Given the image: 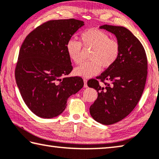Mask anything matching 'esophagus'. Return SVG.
<instances>
[{"label": "esophagus", "mask_w": 159, "mask_h": 159, "mask_svg": "<svg viewBox=\"0 0 159 159\" xmlns=\"http://www.w3.org/2000/svg\"><path fill=\"white\" fill-rule=\"evenodd\" d=\"M84 87L85 88H88V84H87V80L84 79Z\"/></svg>", "instance_id": "esophagus-1"}]
</instances>
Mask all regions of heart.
I'll use <instances>...</instances> for the list:
<instances>
[{
    "mask_svg": "<svg viewBox=\"0 0 159 159\" xmlns=\"http://www.w3.org/2000/svg\"><path fill=\"white\" fill-rule=\"evenodd\" d=\"M83 44L92 48L89 59L91 61L84 62L74 70L77 75L84 78H91L97 75L101 66L108 68L116 61L120 54V44L115 39H110L109 35L98 29H89L83 32L80 36ZM66 51L70 59L75 64L82 61L81 43L76 39L68 40Z\"/></svg>",
    "mask_w": 159,
    "mask_h": 159,
    "instance_id": "1",
    "label": "heart"
}]
</instances>
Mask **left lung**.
Wrapping results in <instances>:
<instances>
[{
  "label": "left lung",
  "instance_id": "obj_1",
  "mask_svg": "<svg viewBox=\"0 0 159 159\" xmlns=\"http://www.w3.org/2000/svg\"><path fill=\"white\" fill-rule=\"evenodd\" d=\"M100 29L111 32L120 44V54L111 66L88 81L98 96L90 107L91 117L102 125L115 124L134 110L142 96L147 76V58L142 44L129 30L121 26L104 25Z\"/></svg>",
  "mask_w": 159,
  "mask_h": 159
}]
</instances>
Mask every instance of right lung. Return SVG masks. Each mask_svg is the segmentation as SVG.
I'll list each match as a JSON object with an SVG mask.
<instances>
[{
	"mask_svg": "<svg viewBox=\"0 0 159 159\" xmlns=\"http://www.w3.org/2000/svg\"><path fill=\"white\" fill-rule=\"evenodd\" d=\"M84 25L79 20L44 22L27 35L19 52L15 75L29 109L42 118L61 115L67 100L84 86L79 76L66 77L73 69L66 45Z\"/></svg>",
	"mask_w": 159,
	"mask_h": 159,
	"instance_id": "obj_1",
	"label": "right lung"
}]
</instances>
